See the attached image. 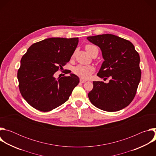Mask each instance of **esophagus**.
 Wrapping results in <instances>:
<instances>
[{
    "mask_svg": "<svg viewBox=\"0 0 156 156\" xmlns=\"http://www.w3.org/2000/svg\"><path fill=\"white\" fill-rule=\"evenodd\" d=\"M80 82L81 83H85L86 81V80H84L83 78H80Z\"/></svg>",
    "mask_w": 156,
    "mask_h": 156,
    "instance_id": "34e87169",
    "label": "esophagus"
}]
</instances>
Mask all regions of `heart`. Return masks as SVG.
Returning <instances> with one entry per match:
<instances>
[{"label":"heart","instance_id":"b5f03b06","mask_svg":"<svg viewBox=\"0 0 156 156\" xmlns=\"http://www.w3.org/2000/svg\"><path fill=\"white\" fill-rule=\"evenodd\" d=\"M96 46L93 45H87L85 47L86 51L90 54L91 50ZM94 69L93 66L90 65H78L75 66L73 69V72L77 76L81 77L83 79H88L91 75V74L94 72Z\"/></svg>","mask_w":156,"mask_h":156}]
</instances>
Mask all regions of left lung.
<instances>
[{
    "label": "left lung",
    "mask_w": 156,
    "mask_h": 156,
    "mask_svg": "<svg viewBox=\"0 0 156 156\" xmlns=\"http://www.w3.org/2000/svg\"><path fill=\"white\" fill-rule=\"evenodd\" d=\"M87 39L100 48L104 60L97 75L110 78L107 83L93 81L89 99L105 111L123 109L134 99L141 80L138 53L130 41L114 34L88 36Z\"/></svg>",
    "instance_id": "8db88e82"
}]
</instances>
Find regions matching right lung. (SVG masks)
Here are the masks:
<instances>
[{"mask_svg":"<svg viewBox=\"0 0 156 156\" xmlns=\"http://www.w3.org/2000/svg\"><path fill=\"white\" fill-rule=\"evenodd\" d=\"M78 43V37L47 38L33 44L22 57L17 73L19 89L33 107L48 112L69 100L78 76L70 73L56 80L54 75L70 60Z\"/></svg>","mask_w":156,"mask_h":156,"instance_id":"1","label":"right lung"}]
</instances>
